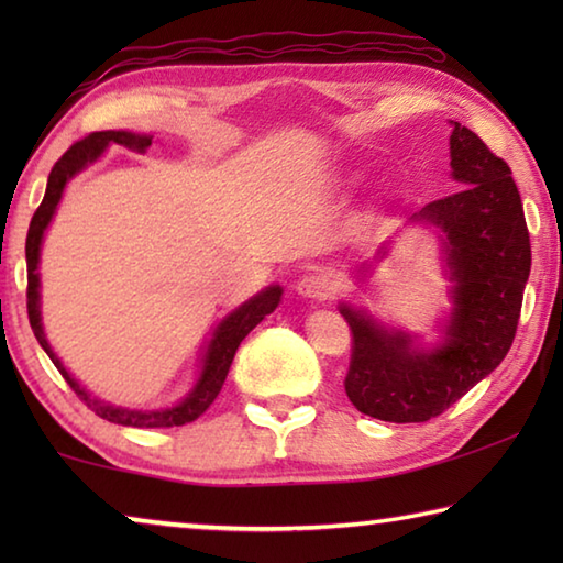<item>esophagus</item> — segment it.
I'll return each mask as SVG.
<instances>
[{
    "mask_svg": "<svg viewBox=\"0 0 563 563\" xmlns=\"http://www.w3.org/2000/svg\"><path fill=\"white\" fill-rule=\"evenodd\" d=\"M328 290H330L328 278H322V275H318V273L302 275V278L295 283V292H298L300 298H308V300L328 298Z\"/></svg>",
    "mask_w": 563,
    "mask_h": 563,
    "instance_id": "obj_1",
    "label": "esophagus"
}]
</instances>
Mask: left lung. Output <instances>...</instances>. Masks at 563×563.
Returning a JSON list of instances; mask_svg holds the SVG:
<instances>
[{"instance_id": "obj_1", "label": "left lung", "mask_w": 563, "mask_h": 563, "mask_svg": "<svg viewBox=\"0 0 563 563\" xmlns=\"http://www.w3.org/2000/svg\"><path fill=\"white\" fill-rule=\"evenodd\" d=\"M456 194L427 203L409 223L434 228L450 278L452 310L434 345L383 325L365 308L340 302L352 330L345 393L383 422H427L499 367L517 332L531 245L511 168L462 123L452 121ZM389 245L379 247V258ZM367 278V271H365Z\"/></svg>"}]
</instances>
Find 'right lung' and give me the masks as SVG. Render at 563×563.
Wrapping results in <instances>:
<instances>
[{
	"mask_svg": "<svg viewBox=\"0 0 563 563\" xmlns=\"http://www.w3.org/2000/svg\"><path fill=\"white\" fill-rule=\"evenodd\" d=\"M111 144L126 146L131 151H146L151 146V136L148 133H133V131H97L84 141H76V144L54 164L49 180H46L44 201L40 208H36V213L30 223V233H26V283H30L26 285V310H30L34 338L40 340V345L44 347V352L49 355V360L64 375V379L69 383L74 393L79 395L84 402H87V407H91L99 417L123 427H180V424L194 422V419L201 417L206 409L213 405V399L218 397V393H221V387L225 383L228 369H231L238 345H241L247 332L265 320V316H271V312L278 308L283 298V288L280 285H268V288L255 292L251 300H245L241 308L228 312V316L218 322L201 355L198 379L180 402L170 407H161V409H131V407L109 405L99 397H91V393H87V389L76 383V377L64 367V362L56 357L54 347L44 335L40 258H42L44 233L56 213V206L62 201L66 184H69L76 174H81L84 168L97 164V161L103 156V151H107Z\"/></svg>",
	"mask_w": 563,
	"mask_h": 563,
	"instance_id": "add662e5",
	"label": "right lung"
}]
</instances>
